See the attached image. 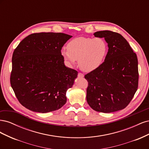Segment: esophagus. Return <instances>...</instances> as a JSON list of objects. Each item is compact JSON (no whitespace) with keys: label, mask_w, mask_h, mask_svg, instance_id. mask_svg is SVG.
Wrapping results in <instances>:
<instances>
[{"label":"esophagus","mask_w":149,"mask_h":149,"mask_svg":"<svg viewBox=\"0 0 149 149\" xmlns=\"http://www.w3.org/2000/svg\"><path fill=\"white\" fill-rule=\"evenodd\" d=\"M78 77H79V78H83L84 77V74L83 73H78Z\"/></svg>","instance_id":"obj_1"}]
</instances>
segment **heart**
<instances>
[{"mask_svg": "<svg viewBox=\"0 0 149 149\" xmlns=\"http://www.w3.org/2000/svg\"><path fill=\"white\" fill-rule=\"evenodd\" d=\"M67 50L63 49L61 55L66 63L71 66L78 60L81 69L91 72L98 69L106 58L108 46L101 38L79 37L74 38L67 44Z\"/></svg>", "mask_w": 149, "mask_h": 149, "instance_id": "1", "label": "heart"}]
</instances>
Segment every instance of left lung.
<instances>
[{
    "mask_svg": "<svg viewBox=\"0 0 149 149\" xmlns=\"http://www.w3.org/2000/svg\"><path fill=\"white\" fill-rule=\"evenodd\" d=\"M104 38L108 52L98 69L84 76L88 81L86 100L97 112L122 110L132 100L138 88V60L130 45L120 34L109 30L96 31Z\"/></svg>",
    "mask_w": 149,
    "mask_h": 149,
    "instance_id": "1",
    "label": "left lung"
}]
</instances>
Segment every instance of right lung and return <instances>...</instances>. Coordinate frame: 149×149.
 I'll return each instance as SVG.
<instances>
[{"mask_svg": "<svg viewBox=\"0 0 149 149\" xmlns=\"http://www.w3.org/2000/svg\"><path fill=\"white\" fill-rule=\"evenodd\" d=\"M72 37L63 33L42 32L25 37L12 55L10 84L21 104L46 113L60 109L78 71L65 65L61 50Z\"/></svg>", "mask_w": 149, "mask_h": 149, "instance_id": "1", "label": "right lung"}]
</instances>
